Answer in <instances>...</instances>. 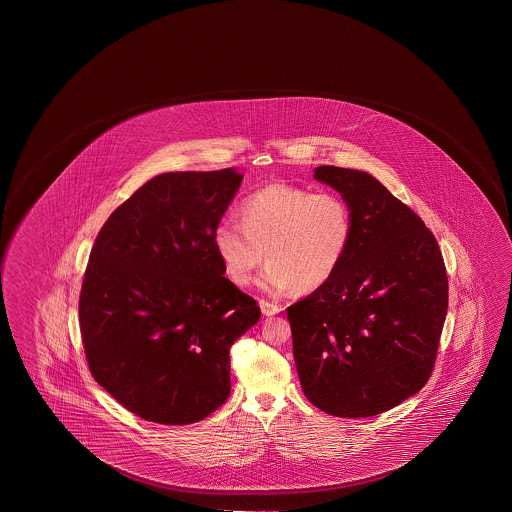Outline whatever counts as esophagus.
<instances>
[{"label":"esophagus","instance_id":"34e87169","mask_svg":"<svg viewBox=\"0 0 512 512\" xmlns=\"http://www.w3.org/2000/svg\"><path fill=\"white\" fill-rule=\"evenodd\" d=\"M260 310H262L264 316H275L282 310V307L277 303L268 302V300H260Z\"/></svg>","mask_w":512,"mask_h":512}]
</instances>
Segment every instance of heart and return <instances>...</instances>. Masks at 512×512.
Returning a JSON list of instances; mask_svg holds the SVG:
<instances>
[{"label":"heart","instance_id":"b5f03b06","mask_svg":"<svg viewBox=\"0 0 512 512\" xmlns=\"http://www.w3.org/2000/svg\"><path fill=\"white\" fill-rule=\"evenodd\" d=\"M353 230V210L341 194L269 184L244 198L241 223L221 219L212 241L234 284H250L268 257L260 277L266 291L280 294L296 287L309 293L330 282L343 266Z\"/></svg>","mask_w":512,"mask_h":512}]
</instances>
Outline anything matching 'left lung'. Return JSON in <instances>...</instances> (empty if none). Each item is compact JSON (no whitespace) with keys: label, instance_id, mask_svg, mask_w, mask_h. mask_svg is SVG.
I'll return each instance as SVG.
<instances>
[{"label":"left lung","instance_id":"left-lung-1","mask_svg":"<svg viewBox=\"0 0 512 512\" xmlns=\"http://www.w3.org/2000/svg\"><path fill=\"white\" fill-rule=\"evenodd\" d=\"M353 210L352 246L334 278L287 309L307 400L337 418H369L432 375L448 309L434 234L377 178L319 166Z\"/></svg>","mask_w":512,"mask_h":512}]
</instances>
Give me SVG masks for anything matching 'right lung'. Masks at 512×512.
<instances>
[{
	"instance_id": "obj_1",
	"label": "right lung",
	"mask_w": 512,
	"mask_h": 512,
	"mask_svg": "<svg viewBox=\"0 0 512 512\" xmlns=\"http://www.w3.org/2000/svg\"><path fill=\"white\" fill-rule=\"evenodd\" d=\"M241 180L232 168L155 176L94 241L78 303L87 364L146 421L189 425L227 402L230 346L259 321L212 241Z\"/></svg>"
}]
</instances>
